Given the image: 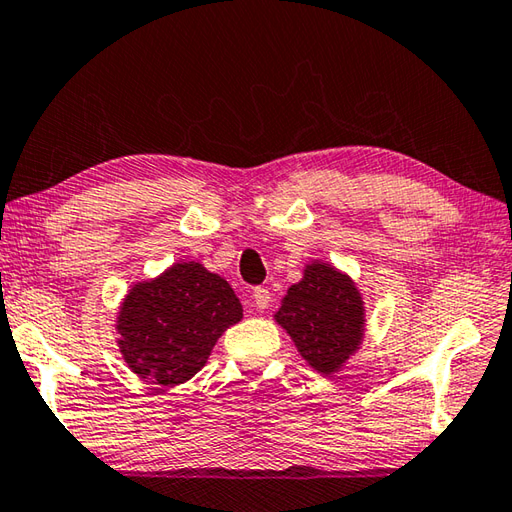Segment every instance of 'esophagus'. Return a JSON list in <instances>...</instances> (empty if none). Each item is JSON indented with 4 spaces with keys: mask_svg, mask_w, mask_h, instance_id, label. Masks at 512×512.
<instances>
[{
    "mask_svg": "<svg viewBox=\"0 0 512 512\" xmlns=\"http://www.w3.org/2000/svg\"><path fill=\"white\" fill-rule=\"evenodd\" d=\"M252 296H254V307H256L258 312L267 310V307H269V301H272V294H269V289H267V287H256L254 292H252Z\"/></svg>",
    "mask_w": 512,
    "mask_h": 512,
    "instance_id": "34e87169",
    "label": "esophagus"
}]
</instances>
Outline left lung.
I'll use <instances>...</instances> for the list:
<instances>
[{
  "label": "left lung",
  "instance_id": "left-lung-1",
  "mask_svg": "<svg viewBox=\"0 0 512 512\" xmlns=\"http://www.w3.org/2000/svg\"><path fill=\"white\" fill-rule=\"evenodd\" d=\"M274 321L292 336L303 359L327 376L339 372L363 343V296L341 269L312 260L301 281L287 289Z\"/></svg>",
  "mask_w": 512,
  "mask_h": 512
}]
</instances>
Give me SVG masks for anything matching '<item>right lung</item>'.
<instances>
[{
	"label": "right lung",
	"mask_w": 512,
	"mask_h": 512,
	"mask_svg": "<svg viewBox=\"0 0 512 512\" xmlns=\"http://www.w3.org/2000/svg\"><path fill=\"white\" fill-rule=\"evenodd\" d=\"M240 318L243 305L225 278L196 260H180L129 289L115 330L131 372L176 388L202 370L216 341Z\"/></svg>",
	"instance_id": "1"
}]
</instances>
